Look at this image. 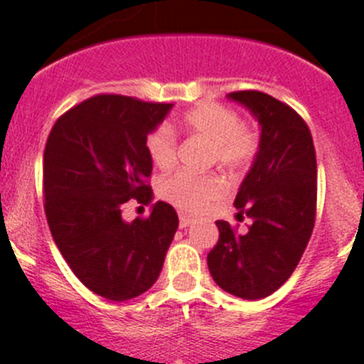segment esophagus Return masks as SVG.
<instances>
[{"instance_id": "34e87169", "label": "esophagus", "mask_w": 364, "mask_h": 364, "mask_svg": "<svg viewBox=\"0 0 364 364\" xmlns=\"http://www.w3.org/2000/svg\"><path fill=\"white\" fill-rule=\"evenodd\" d=\"M190 224H192V219L188 215H185V213H181L179 215V228H188Z\"/></svg>"}]
</instances>
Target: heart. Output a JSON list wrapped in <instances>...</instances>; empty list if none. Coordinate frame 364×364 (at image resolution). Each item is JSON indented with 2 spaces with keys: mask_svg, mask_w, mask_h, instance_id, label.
<instances>
[{
  "mask_svg": "<svg viewBox=\"0 0 364 364\" xmlns=\"http://www.w3.org/2000/svg\"><path fill=\"white\" fill-rule=\"evenodd\" d=\"M179 129L186 134L210 140V161L219 163L230 174H240L259 154V134L242 124L240 114L219 102H201L179 118ZM149 159L166 171L178 161V140L166 125H158L145 138ZM158 192L166 203L188 213H198L226 192L220 176L178 171L159 179Z\"/></svg>",
  "mask_w": 364,
  "mask_h": 364,
  "instance_id": "b5f03b06",
  "label": "heart"
}]
</instances>
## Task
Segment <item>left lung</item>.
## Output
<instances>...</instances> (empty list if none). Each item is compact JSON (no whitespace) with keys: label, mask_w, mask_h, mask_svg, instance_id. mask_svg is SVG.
<instances>
[{"label":"left lung","mask_w":364,"mask_h":364,"mask_svg":"<svg viewBox=\"0 0 364 364\" xmlns=\"http://www.w3.org/2000/svg\"><path fill=\"white\" fill-rule=\"evenodd\" d=\"M259 120V154L235 198L237 217H250L240 235L217 220L219 240L208 253V269L220 289L244 300H260L280 289L307 247L316 220V151L304 118L262 91H233Z\"/></svg>","instance_id":"left-lung-1"}]
</instances>
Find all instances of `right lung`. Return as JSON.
<instances>
[{
  "label": "right lung",
  "mask_w": 364,
  "mask_h": 364,
  "mask_svg": "<svg viewBox=\"0 0 364 364\" xmlns=\"http://www.w3.org/2000/svg\"><path fill=\"white\" fill-rule=\"evenodd\" d=\"M171 107L97 95L60 114L46 140L43 196L50 232L75 277L107 300H131L152 287L178 230V213L163 201L149 217L122 219L125 203H151L145 138Z\"/></svg>",
  "instance_id": "right-lung-1"
}]
</instances>
